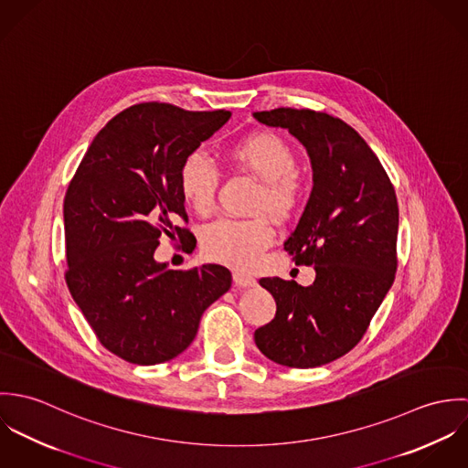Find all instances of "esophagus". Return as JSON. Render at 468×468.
Returning <instances> with one entry per match:
<instances>
[{
  "mask_svg": "<svg viewBox=\"0 0 468 468\" xmlns=\"http://www.w3.org/2000/svg\"><path fill=\"white\" fill-rule=\"evenodd\" d=\"M232 277H234V282H236L238 286H243V288H247V286H254V284H256V279H254L250 273L241 271V270H234Z\"/></svg>",
  "mask_w": 468,
  "mask_h": 468,
  "instance_id": "obj_1",
  "label": "esophagus"
}]
</instances>
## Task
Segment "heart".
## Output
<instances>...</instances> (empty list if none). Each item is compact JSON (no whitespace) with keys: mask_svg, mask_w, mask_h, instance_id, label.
I'll use <instances>...</instances> for the list:
<instances>
[{"mask_svg":"<svg viewBox=\"0 0 468 468\" xmlns=\"http://www.w3.org/2000/svg\"><path fill=\"white\" fill-rule=\"evenodd\" d=\"M227 156L263 182L254 201L256 212H267L277 219L293 216L301 201L299 164L282 136L271 132L245 134L229 145ZM218 184L219 173L205 153L191 151L184 156L178 167V191L197 214H210ZM271 241L273 227L265 216L221 218L201 232V250L208 260L239 270L256 267Z\"/></svg>","mask_w":468,"mask_h":468,"instance_id":"heart-1","label":"heart"}]
</instances>
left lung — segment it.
Listing matches in <instances>:
<instances>
[{"label":"left lung","instance_id":"1","mask_svg":"<svg viewBox=\"0 0 468 468\" xmlns=\"http://www.w3.org/2000/svg\"><path fill=\"white\" fill-rule=\"evenodd\" d=\"M254 117L286 128L310 154L314 189L284 250L317 273L310 286L260 279L277 310L254 340L281 366H324L360 342L395 281V187L366 140L334 115L277 108Z\"/></svg>","mask_w":468,"mask_h":468}]
</instances>
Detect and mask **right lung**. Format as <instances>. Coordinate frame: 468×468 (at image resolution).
I'll list each match as a JSON object with an SVG mask.
<instances>
[{"label":"right lung","mask_w":468,"mask_h":468,"mask_svg":"<svg viewBox=\"0 0 468 468\" xmlns=\"http://www.w3.org/2000/svg\"><path fill=\"white\" fill-rule=\"evenodd\" d=\"M229 119L225 110L134 104L93 138L68 186V288L99 342L126 362L178 356L230 288L221 265L169 270L153 258L164 234L195 250L197 238L176 223H189L178 167Z\"/></svg>","instance_id":"add662e5"}]
</instances>
